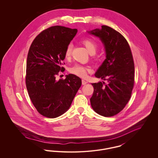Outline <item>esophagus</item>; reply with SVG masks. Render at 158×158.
I'll use <instances>...</instances> for the list:
<instances>
[{
  "instance_id": "obj_1",
  "label": "esophagus",
  "mask_w": 158,
  "mask_h": 158,
  "mask_svg": "<svg viewBox=\"0 0 158 158\" xmlns=\"http://www.w3.org/2000/svg\"><path fill=\"white\" fill-rule=\"evenodd\" d=\"M82 85H86V83H87V82H86L85 81H84V80H82Z\"/></svg>"
}]
</instances>
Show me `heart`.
<instances>
[{
    "label": "heart",
    "mask_w": 158,
    "mask_h": 158,
    "mask_svg": "<svg viewBox=\"0 0 158 158\" xmlns=\"http://www.w3.org/2000/svg\"><path fill=\"white\" fill-rule=\"evenodd\" d=\"M82 43L86 48L87 52L89 54H94L96 53L98 49V45L95 41L90 39H85L83 40ZM72 48L73 45L72 43L68 44L64 52L65 59H69L70 57L72 55ZM69 72L73 75L81 77H85L87 75V73L90 72V69L89 66L76 64L69 68Z\"/></svg>",
    "instance_id": "heart-1"
}]
</instances>
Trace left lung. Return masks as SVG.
I'll use <instances>...</instances> for the list:
<instances>
[{"label":"left lung","mask_w":158,"mask_h":158,"mask_svg":"<svg viewBox=\"0 0 158 158\" xmlns=\"http://www.w3.org/2000/svg\"><path fill=\"white\" fill-rule=\"evenodd\" d=\"M88 31L100 38L106 59L95 74L104 82L92 83L90 98L93 110L104 117H112L122 111L131 96L135 83V64L130 47L120 32L106 25Z\"/></svg>","instance_id":"1"}]
</instances>
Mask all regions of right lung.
<instances>
[{"instance_id":"right-lung-1","label":"right lung","mask_w":158,"mask_h":158,"mask_svg":"<svg viewBox=\"0 0 158 158\" xmlns=\"http://www.w3.org/2000/svg\"><path fill=\"white\" fill-rule=\"evenodd\" d=\"M77 32L65 27H51L38 35L29 49L26 86L33 105L45 117L56 118L66 113L82 85L81 79L73 74L65 79H56L64 69L61 66L65 50Z\"/></svg>"}]
</instances>
